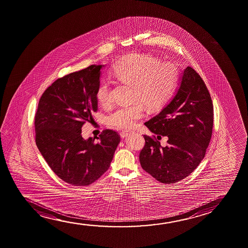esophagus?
Segmentation results:
<instances>
[{
  "label": "esophagus",
  "mask_w": 248,
  "mask_h": 248,
  "mask_svg": "<svg viewBox=\"0 0 248 248\" xmlns=\"http://www.w3.org/2000/svg\"><path fill=\"white\" fill-rule=\"evenodd\" d=\"M130 132H128V131H122V132H121L120 133V135H121V137H122V139H124V138H126L128 134H129Z\"/></svg>",
  "instance_id": "34e87169"
}]
</instances>
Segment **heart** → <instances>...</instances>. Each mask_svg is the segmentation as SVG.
<instances>
[{
	"instance_id": "1",
	"label": "heart",
	"mask_w": 248,
	"mask_h": 248,
	"mask_svg": "<svg viewBox=\"0 0 248 248\" xmlns=\"http://www.w3.org/2000/svg\"><path fill=\"white\" fill-rule=\"evenodd\" d=\"M113 76L121 83L133 86L134 104L116 108L107 116L108 126L128 130L145 115V105L156 111L168 105L178 91L180 73L178 67L162 63L156 57L133 53L124 58L113 70ZM96 98L104 107L114 103L111 84L103 80L96 89Z\"/></svg>"
}]
</instances>
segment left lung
<instances>
[{"label":"left lung","instance_id":"obj_1","mask_svg":"<svg viewBox=\"0 0 248 248\" xmlns=\"http://www.w3.org/2000/svg\"><path fill=\"white\" fill-rule=\"evenodd\" d=\"M144 125L153 135H143L140 154L143 170L162 184L188 177L205 157L213 133V101L199 74L187 67L178 93ZM161 136L168 138L167 147L161 146Z\"/></svg>","mask_w":248,"mask_h":248}]
</instances>
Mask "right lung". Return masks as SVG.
<instances>
[{"label":"right lung","instance_id":"obj_1","mask_svg":"<svg viewBox=\"0 0 248 248\" xmlns=\"http://www.w3.org/2000/svg\"><path fill=\"white\" fill-rule=\"evenodd\" d=\"M101 65L57 79L46 89L35 115V143L53 172L63 181L87 186L108 170L121 137L105 129L84 140L81 127L98 111L96 89Z\"/></svg>","mask_w":248,"mask_h":248}]
</instances>
